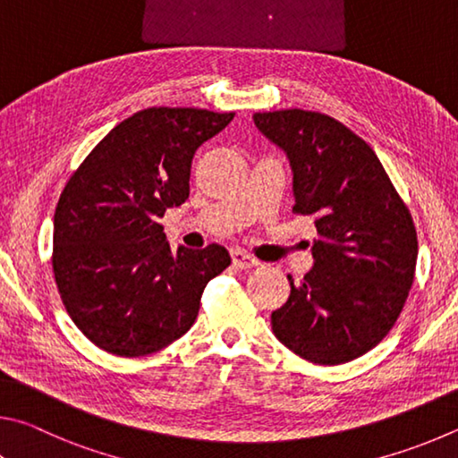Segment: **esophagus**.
<instances>
[{
	"label": "esophagus",
	"mask_w": 458,
	"mask_h": 458,
	"mask_svg": "<svg viewBox=\"0 0 458 458\" xmlns=\"http://www.w3.org/2000/svg\"><path fill=\"white\" fill-rule=\"evenodd\" d=\"M231 259H233V266L239 269H251L259 266V259H255L253 255H250L243 250H233L231 251Z\"/></svg>",
	"instance_id": "1"
}]
</instances>
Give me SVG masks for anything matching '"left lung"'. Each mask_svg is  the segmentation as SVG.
<instances>
[{
  "label": "left lung",
  "mask_w": 458,
  "mask_h": 458,
  "mask_svg": "<svg viewBox=\"0 0 458 458\" xmlns=\"http://www.w3.org/2000/svg\"><path fill=\"white\" fill-rule=\"evenodd\" d=\"M285 150L293 213L311 216L314 267L271 314L276 338L319 366L364 356L386 338L414 282L419 242L412 215L366 140L311 110L253 114Z\"/></svg>",
  "instance_id": "1"
}]
</instances>
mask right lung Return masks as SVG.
Wrapping results in <instances>:
<instances>
[{
    "mask_svg": "<svg viewBox=\"0 0 458 458\" xmlns=\"http://www.w3.org/2000/svg\"><path fill=\"white\" fill-rule=\"evenodd\" d=\"M233 112L152 106L96 144L64 187L54 215L52 269L72 322L94 346L148 356L195 324L207 284L229 251L171 253L160 216L189 199L191 163Z\"/></svg>",
    "mask_w": 458,
    "mask_h": 458,
    "instance_id": "1",
    "label": "right lung"
}]
</instances>
